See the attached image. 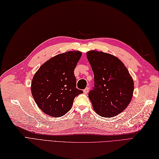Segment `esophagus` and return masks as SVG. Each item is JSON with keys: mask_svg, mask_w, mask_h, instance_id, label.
I'll return each mask as SVG.
<instances>
[{"mask_svg": "<svg viewBox=\"0 0 159 159\" xmlns=\"http://www.w3.org/2000/svg\"><path fill=\"white\" fill-rule=\"evenodd\" d=\"M89 91V87L85 88L84 90H83V92H84V93H85V94H87V93H88Z\"/></svg>", "mask_w": 159, "mask_h": 159, "instance_id": "1", "label": "esophagus"}]
</instances>
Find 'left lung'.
<instances>
[{
    "mask_svg": "<svg viewBox=\"0 0 159 159\" xmlns=\"http://www.w3.org/2000/svg\"><path fill=\"white\" fill-rule=\"evenodd\" d=\"M87 57L94 74V87L89 93L94 111L112 117L128 107L132 98L134 81L128 69L117 57L89 51Z\"/></svg>",
    "mask_w": 159,
    "mask_h": 159,
    "instance_id": "1",
    "label": "left lung"
}]
</instances>
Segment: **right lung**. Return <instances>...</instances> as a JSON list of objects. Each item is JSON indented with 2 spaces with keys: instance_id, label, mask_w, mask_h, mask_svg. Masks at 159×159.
I'll use <instances>...</instances> for the list:
<instances>
[{
  "instance_id": "add662e5",
  "label": "right lung",
  "mask_w": 159,
  "mask_h": 159,
  "mask_svg": "<svg viewBox=\"0 0 159 159\" xmlns=\"http://www.w3.org/2000/svg\"><path fill=\"white\" fill-rule=\"evenodd\" d=\"M82 53L70 51L53 57L36 72L31 93L36 104L52 117L63 116L71 109L75 98L83 91L76 89L75 68Z\"/></svg>"
}]
</instances>
